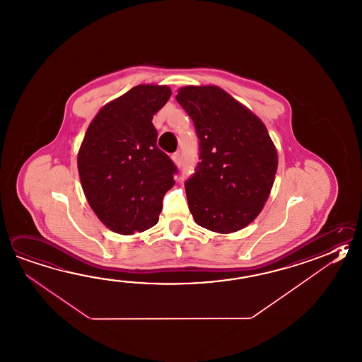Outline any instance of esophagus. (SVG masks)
Returning a JSON list of instances; mask_svg holds the SVG:
<instances>
[{"label": "esophagus", "mask_w": 362, "mask_h": 362, "mask_svg": "<svg viewBox=\"0 0 362 362\" xmlns=\"http://www.w3.org/2000/svg\"><path fill=\"white\" fill-rule=\"evenodd\" d=\"M171 160L175 163V165L177 166H180L182 165V155L179 153V152H175V153H173L171 155Z\"/></svg>", "instance_id": "obj_1"}]
</instances>
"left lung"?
<instances>
[{
	"instance_id": "left-lung-1",
	"label": "left lung",
	"mask_w": 362,
	"mask_h": 362,
	"mask_svg": "<svg viewBox=\"0 0 362 362\" xmlns=\"http://www.w3.org/2000/svg\"><path fill=\"white\" fill-rule=\"evenodd\" d=\"M175 98L199 139L201 161L185 185L192 216L211 232L243 229L264 209L278 168L265 124L216 86H187Z\"/></svg>"
}]
</instances>
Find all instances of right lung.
<instances>
[{"instance_id":"1","label":"right lung","mask_w":362,"mask_h":362,"mask_svg":"<svg viewBox=\"0 0 362 362\" xmlns=\"http://www.w3.org/2000/svg\"><path fill=\"white\" fill-rule=\"evenodd\" d=\"M168 86L139 84L98 111L78 152L83 191L97 218L129 235L158 221L177 166L157 147L152 117L170 98Z\"/></svg>"}]
</instances>
